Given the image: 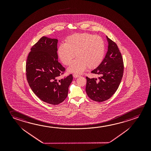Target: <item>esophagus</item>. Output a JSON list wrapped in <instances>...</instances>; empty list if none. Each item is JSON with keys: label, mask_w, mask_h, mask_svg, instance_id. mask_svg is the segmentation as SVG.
Listing matches in <instances>:
<instances>
[{"label": "esophagus", "mask_w": 151, "mask_h": 151, "mask_svg": "<svg viewBox=\"0 0 151 151\" xmlns=\"http://www.w3.org/2000/svg\"><path fill=\"white\" fill-rule=\"evenodd\" d=\"M80 76H81L79 75L73 74V77H74V78H77V77H79Z\"/></svg>", "instance_id": "1"}]
</instances>
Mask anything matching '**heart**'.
Masks as SVG:
<instances>
[{"mask_svg":"<svg viewBox=\"0 0 151 151\" xmlns=\"http://www.w3.org/2000/svg\"><path fill=\"white\" fill-rule=\"evenodd\" d=\"M105 46L100 36L88 33L75 34L69 36L65 44H61L58 49L60 60L65 65H69L76 56V60L68 68V72L81 74L87 67L94 69L104 58Z\"/></svg>","mask_w":151,"mask_h":151,"instance_id":"b5f03b06","label":"heart"}]
</instances>
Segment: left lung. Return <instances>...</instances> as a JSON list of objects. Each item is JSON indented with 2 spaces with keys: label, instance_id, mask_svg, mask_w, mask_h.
Masks as SVG:
<instances>
[{
  "label": "left lung",
  "instance_id": "1",
  "mask_svg": "<svg viewBox=\"0 0 151 151\" xmlns=\"http://www.w3.org/2000/svg\"><path fill=\"white\" fill-rule=\"evenodd\" d=\"M109 43L105 57L91 73L101 75L97 78L86 77V91L88 96L94 101L102 102L110 99L115 93L123 75L124 63L117 45L106 36Z\"/></svg>",
  "mask_w": 151,
  "mask_h": 151
}]
</instances>
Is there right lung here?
I'll use <instances>...</instances> for the list:
<instances>
[{
  "label": "right lung",
  "mask_w": 151,
  "mask_h": 151,
  "mask_svg": "<svg viewBox=\"0 0 151 151\" xmlns=\"http://www.w3.org/2000/svg\"><path fill=\"white\" fill-rule=\"evenodd\" d=\"M57 39L42 37L28 56L26 75L32 91L42 101L57 105L67 97L73 75L57 80L65 68L58 60Z\"/></svg>",
  "instance_id": "right-lung-1"
}]
</instances>
